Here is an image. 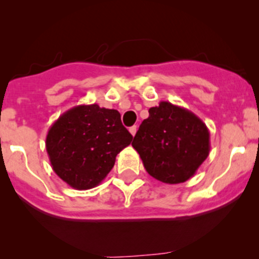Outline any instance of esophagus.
<instances>
[{
  "label": "esophagus",
  "mask_w": 259,
  "mask_h": 259,
  "mask_svg": "<svg viewBox=\"0 0 259 259\" xmlns=\"http://www.w3.org/2000/svg\"><path fill=\"white\" fill-rule=\"evenodd\" d=\"M137 130H138L137 126H132L129 129V132H130V134L133 135V137H135V134H137Z\"/></svg>",
  "instance_id": "34e87169"
}]
</instances>
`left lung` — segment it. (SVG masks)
Wrapping results in <instances>:
<instances>
[{"mask_svg": "<svg viewBox=\"0 0 259 259\" xmlns=\"http://www.w3.org/2000/svg\"><path fill=\"white\" fill-rule=\"evenodd\" d=\"M132 145L153 178L179 184L192 178L209 155L210 135L194 113L160 101L149 109Z\"/></svg>", "mask_w": 259, "mask_h": 259, "instance_id": "8db88e82", "label": "left lung"}]
</instances>
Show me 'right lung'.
<instances>
[{
	"label": "right lung",
	"instance_id": "add662e5",
	"mask_svg": "<svg viewBox=\"0 0 259 259\" xmlns=\"http://www.w3.org/2000/svg\"><path fill=\"white\" fill-rule=\"evenodd\" d=\"M132 140L117 110L77 105L51 125L46 150L55 173L74 189L86 190L106 178L116 155Z\"/></svg>",
	"mask_w": 259,
	"mask_h": 259
}]
</instances>
